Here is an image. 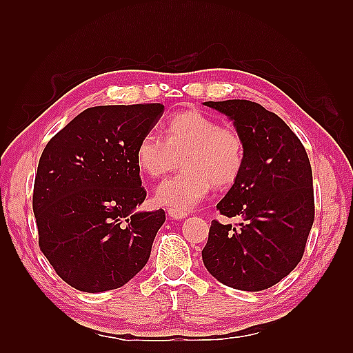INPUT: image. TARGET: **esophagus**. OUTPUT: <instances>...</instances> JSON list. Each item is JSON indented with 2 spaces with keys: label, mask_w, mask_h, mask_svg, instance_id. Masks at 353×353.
Segmentation results:
<instances>
[{
  "label": "esophagus",
  "mask_w": 353,
  "mask_h": 353,
  "mask_svg": "<svg viewBox=\"0 0 353 353\" xmlns=\"http://www.w3.org/2000/svg\"><path fill=\"white\" fill-rule=\"evenodd\" d=\"M168 215L172 220H183V219H186V215L188 214L183 211H177V209H168Z\"/></svg>",
  "instance_id": "obj_1"
}]
</instances>
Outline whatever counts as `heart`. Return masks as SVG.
I'll return each mask as SVG.
<instances>
[{"instance_id":"obj_1","label":"heart","mask_w":353,"mask_h":353,"mask_svg":"<svg viewBox=\"0 0 353 353\" xmlns=\"http://www.w3.org/2000/svg\"><path fill=\"white\" fill-rule=\"evenodd\" d=\"M165 139L148 132L137 145V163L150 177H159L182 161L183 170L157 185V205L190 211L203 200L212 185L228 188L241 174L245 144L232 127L197 109L179 112L163 127Z\"/></svg>"}]
</instances>
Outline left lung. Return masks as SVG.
Masks as SVG:
<instances>
[{
	"mask_svg": "<svg viewBox=\"0 0 353 353\" xmlns=\"http://www.w3.org/2000/svg\"><path fill=\"white\" fill-rule=\"evenodd\" d=\"M226 115L245 144L241 174L216 205L241 216L238 228L212 221L201 252L216 281L235 290L273 287L301 262L314 223L312 170L294 132L249 100L206 101Z\"/></svg>",
	"mask_w": 353,
	"mask_h": 353,
	"instance_id": "left-lung-1",
	"label": "left lung"
}]
</instances>
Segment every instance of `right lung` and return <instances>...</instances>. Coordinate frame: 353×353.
Here are the masks:
<instances>
[{
  "instance_id": "1",
  "label": "right lung",
  "mask_w": 353,
  "mask_h": 353,
  "mask_svg": "<svg viewBox=\"0 0 353 353\" xmlns=\"http://www.w3.org/2000/svg\"><path fill=\"white\" fill-rule=\"evenodd\" d=\"M163 104L95 106L50 139L37 165L33 212L39 245L72 288L123 287L150 258L163 209L137 211V145L159 121Z\"/></svg>"
}]
</instances>
